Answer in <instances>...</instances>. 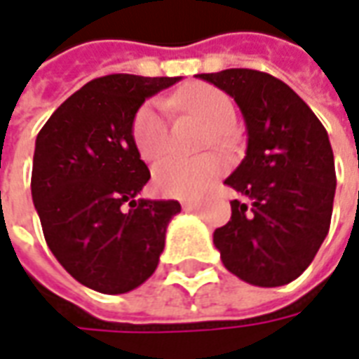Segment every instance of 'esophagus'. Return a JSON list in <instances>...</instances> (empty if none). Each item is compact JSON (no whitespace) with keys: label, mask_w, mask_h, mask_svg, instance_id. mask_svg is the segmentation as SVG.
Returning a JSON list of instances; mask_svg holds the SVG:
<instances>
[{"label":"esophagus","mask_w":359,"mask_h":359,"mask_svg":"<svg viewBox=\"0 0 359 359\" xmlns=\"http://www.w3.org/2000/svg\"><path fill=\"white\" fill-rule=\"evenodd\" d=\"M202 208V202L200 200H188V202H182V210L184 211H198Z\"/></svg>","instance_id":"obj_1"}]
</instances>
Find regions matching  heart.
<instances>
[{"label": "heart", "mask_w": 359, "mask_h": 359, "mask_svg": "<svg viewBox=\"0 0 359 359\" xmlns=\"http://www.w3.org/2000/svg\"><path fill=\"white\" fill-rule=\"evenodd\" d=\"M172 103L196 113L215 130V142H223L236 123L234 102L215 86L192 84L180 90ZM133 140L146 161H156L169 148V121L165 105L157 100L146 102L133 118ZM223 172V161L215 156L198 159L167 157L154 169V187L159 194L169 198H196Z\"/></svg>", "instance_id": "b5f03b06"}]
</instances>
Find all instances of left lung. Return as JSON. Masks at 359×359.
Listing matches in <instances>:
<instances>
[{
    "label": "left lung",
    "instance_id": "obj_1",
    "mask_svg": "<svg viewBox=\"0 0 359 359\" xmlns=\"http://www.w3.org/2000/svg\"><path fill=\"white\" fill-rule=\"evenodd\" d=\"M234 97L246 123L242 163L225 180L241 198L213 233L221 262L256 286H283L313 262L337 188L329 134L290 86L262 71L196 74Z\"/></svg>",
    "mask_w": 359,
    "mask_h": 359
}]
</instances>
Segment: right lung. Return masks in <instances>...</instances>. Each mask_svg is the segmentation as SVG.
I'll return each instance as SVG.
<instances>
[{
	"instance_id": "right-lung-1",
	"label": "right lung",
	"mask_w": 359,
	"mask_h": 359,
	"mask_svg": "<svg viewBox=\"0 0 359 359\" xmlns=\"http://www.w3.org/2000/svg\"><path fill=\"white\" fill-rule=\"evenodd\" d=\"M180 76L107 74L59 105L38 133L32 202L51 254L81 285L125 294L157 269L175 200L138 198L148 165L133 140L142 103Z\"/></svg>"
}]
</instances>
